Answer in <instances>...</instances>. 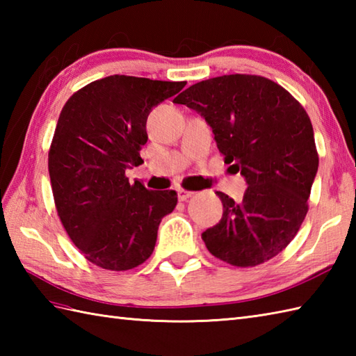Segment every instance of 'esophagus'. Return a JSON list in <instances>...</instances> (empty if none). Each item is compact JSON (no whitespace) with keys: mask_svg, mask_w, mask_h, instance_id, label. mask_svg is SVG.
<instances>
[{"mask_svg":"<svg viewBox=\"0 0 356 356\" xmlns=\"http://www.w3.org/2000/svg\"><path fill=\"white\" fill-rule=\"evenodd\" d=\"M194 193L193 191H186V190H182V188H180V190H177V195H179V200H186V199H190L191 195H193Z\"/></svg>","mask_w":356,"mask_h":356,"instance_id":"1","label":"esophagus"}]
</instances>
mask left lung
<instances>
[{"label": "left lung", "mask_w": 356, "mask_h": 356, "mask_svg": "<svg viewBox=\"0 0 356 356\" xmlns=\"http://www.w3.org/2000/svg\"><path fill=\"white\" fill-rule=\"evenodd\" d=\"M172 102L195 110L248 188L234 202L217 191L223 216L202 234L208 251L232 266L268 261L291 243L307 214L318 171L314 128L295 97L255 74H223L186 88Z\"/></svg>", "instance_id": "left-lung-1"}]
</instances>
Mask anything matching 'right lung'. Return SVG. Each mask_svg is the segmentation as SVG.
Segmentation results:
<instances>
[{
	"mask_svg": "<svg viewBox=\"0 0 356 356\" xmlns=\"http://www.w3.org/2000/svg\"><path fill=\"white\" fill-rule=\"evenodd\" d=\"M186 82L113 74L65 102L49 151L53 197L69 237L88 261L110 270L139 266L153 254L176 191H149L125 170L140 161L149 111Z\"/></svg>",
	"mask_w": 356,
	"mask_h": 356,
	"instance_id": "add662e5",
	"label": "right lung"
}]
</instances>
